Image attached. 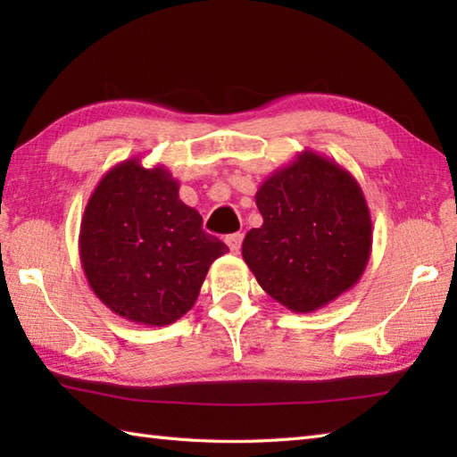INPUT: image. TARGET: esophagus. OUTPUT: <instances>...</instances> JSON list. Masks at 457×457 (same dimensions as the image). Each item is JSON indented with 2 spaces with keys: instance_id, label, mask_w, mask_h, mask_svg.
<instances>
[{
  "instance_id": "1",
  "label": "esophagus",
  "mask_w": 457,
  "mask_h": 457,
  "mask_svg": "<svg viewBox=\"0 0 457 457\" xmlns=\"http://www.w3.org/2000/svg\"><path fill=\"white\" fill-rule=\"evenodd\" d=\"M241 241H244V234H239V231H237V234H231V236L226 237V244L231 251H234V253H239Z\"/></svg>"
}]
</instances>
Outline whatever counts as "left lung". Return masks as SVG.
Here are the masks:
<instances>
[{
  "label": "left lung",
  "mask_w": 457,
  "mask_h": 457,
  "mask_svg": "<svg viewBox=\"0 0 457 457\" xmlns=\"http://www.w3.org/2000/svg\"><path fill=\"white\" fill-rule=\"evenodd\" d=\"M255 202L263 226L247 231L241 255L277 303L314 312L361 278L371 213L342 164L306 149L261 184Z\"/></svg>",
  "instance_id": "1"
}]
</instances>
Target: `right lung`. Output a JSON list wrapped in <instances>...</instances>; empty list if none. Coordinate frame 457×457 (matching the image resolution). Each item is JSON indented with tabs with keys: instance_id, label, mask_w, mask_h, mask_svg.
<instances>
[{
	"instance_id": "1",
	"label": "right lung",
	"mask_w": 457,
	"mask_h": 457,
	"mask_svg": "<svg viewBox=\"0 0 457 457\" xmlns=\"http://www.w3.org/2000/svg\"><path fill=\"white\" fill-rule=\"evenodd\" d=\"M169 169L128 159L104 174L80 223L84 275L113 314L143 326L177 322L196 303L210 265L228 253L179 198Z\"/></svg>"
}]
</instances>
